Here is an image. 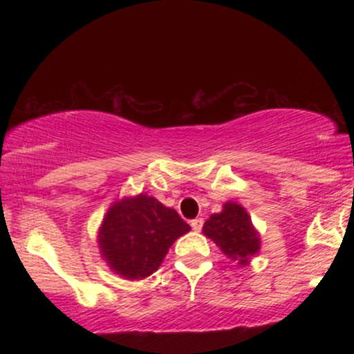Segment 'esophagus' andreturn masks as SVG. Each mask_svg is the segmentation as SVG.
I'll list each match as a JSON object with an SVG mask.
<instances>
[{
	"label": "esophagus",
	"mask_w": 354,
	"mask_h": 354,
	"mask_svg": "<svg viewBox=\"0 0 354 354\" xmlns=\"http://www.w3.org/2000/svg\"><path fill=\"white\" fill-rule=\"evenodd\" d=\"M203 218H194V219H191L189 221V225H191V228H193L194 231H201V228H203Z\"/></svg>",
	"instance_id": "obj_1"
}]
</instances>
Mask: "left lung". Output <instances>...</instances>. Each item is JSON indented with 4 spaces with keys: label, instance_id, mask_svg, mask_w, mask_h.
<instances>
[{
    "label": "left lung",
    "instance_id": "8db88e82",
    "mask_svg": "<svg viewBox=\"0 0 354 354\" xmlns=\"http://www.w3.org/2000/svg\"><path fill=\"white\" fill-rule=\"evenodd\" d=\"M203 233L213 239L221 251L239 265H246L248 258L258 253L259 238L250 214L236 203H226L221 213L211 214L203 226Z\"/></svg>",
    "mask_w": 354,
    "mask_h": 354
}]
</instances>
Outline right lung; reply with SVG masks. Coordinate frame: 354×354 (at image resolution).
Returning a JSON list of instances; mask_svg holds the SVG:
<instances>
[{"mask_svg":"<svg viewBox=\"0 0 354 354\" xmlns=\"http://www.w3.org/2000/svg\"><path fill=\"white\" fill-rule=\"evenodd\" d=\"M191 226L151 196L115 203L100 230V248L111 270L126 279H143L158 270L169 246Z\"/></svg>","mask_w":354,"mask_h":354,"instance_id":"add662e5","label":"right lung"}]
</instances>
